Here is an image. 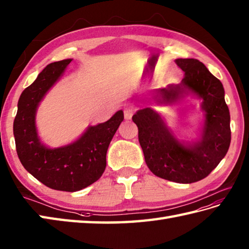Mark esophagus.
I'll return each mask as SVG.
<instances>
[{
  "instance_id": "1",
  "label": "esophagus",
  "mask_w": 249,
  "mask_h": 249,
  "mask_svg": "<svg viewBox=\"0 0 249 249\" xmlns=\"http://www.w3.org/2000/svg\"><path fill=\"white\" fill-rule=\"evenodd\" d=\"M134 113V108L132 106H126V107L124 108V119H131L132 115Z\"/></svg>"
}]
</instances>
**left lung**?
Listing matches in <instances>:
<instances>
[{"instance_id": "1", "label": "left lung", "mask_w": 249, "mask_h": 249, "mask_svg": "<svg viewBox=\"0 0 249 249\" xmlns=\"http://www.w3.org/2000/svg\"><path fill=\"white\" fill-rule=\"evenodd\" d=\"M184 71L179 84L156 90L158 105L180 103L187 95L200 99L203 119L199 138L195 141L177 139L164 118L151 107L133 115L139 128V141L147 166L163 179L191 184L209 175L224 159L231 142L230 111L225 101L221 82L196 59H176Z\"/></svg>"}]
</instances>
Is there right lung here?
Segmentation results:
<instances>
[{
	"mask_svg": "<svg viewBox=\"0 0 249 249\" xmlns=\"http://www.w3.org/2000/svg\"><path fill=\"white\" fill-rule=\"evenodd\" d=\"M71 61L65 59L48 64L22 91L14 120V136L20 162L30 174L49 188L74 192L90 186L102 176L106 153L123 123L124 111H116L105 123L89 125L77 140L68 145L50 148L43 144L35 121L36 111Z\"/></svg>",
	"mask_w": 249,
	"mask_h": 249,
	"instance_id": "1",
	"label": "right lung"
}]
</instances>
